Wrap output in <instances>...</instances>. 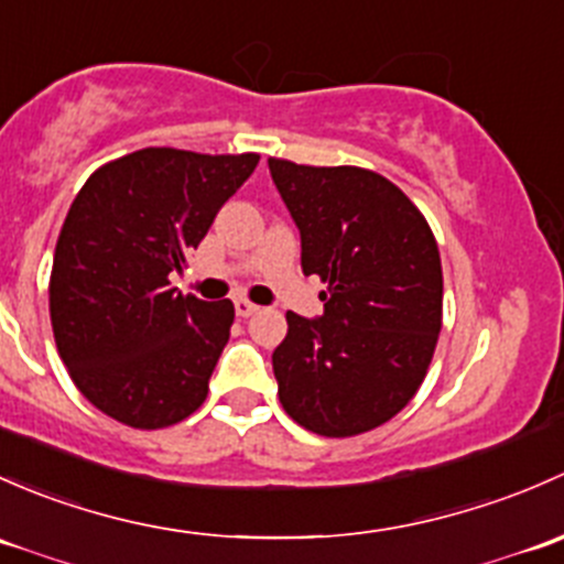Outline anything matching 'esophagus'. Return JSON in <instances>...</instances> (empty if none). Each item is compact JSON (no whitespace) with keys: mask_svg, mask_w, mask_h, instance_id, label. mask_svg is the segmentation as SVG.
<instances>
[{"mask_svg":"<svg viewBox=\"0 0 564 564\" xmlns=\"http://www.w3.org/2000/svg\"><path fill=\"white\" fill-rule=\"evenodd\" d=\"M260 306L258 304H252V301H247V299H236V315L239 317H249V315H254V312H258Z\"/></svg>","mask_w":564,"mask_h":564,"instance_id":"1","label":"esophagus"}]
</instances>
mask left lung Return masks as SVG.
Segmentation results:
<instances>
[{"label": "left lung", "instance_id": "left-lung-1", "mask_svg": "<svg viewBox=\"0 0 564 564\" xmlns=\"http://www.w3.org/2000/svg\"><path fill=\"white\" fill-rule=\"evenodd\" d=\"M301 234V269L328 284L323 317L288 312L280 402L299 426L356 437L408 408L443 328V265L426 217L397 184L356 165L269 160Z\"/></svg>", "mask_w": 564, "mask_h": 564}]
</instances>
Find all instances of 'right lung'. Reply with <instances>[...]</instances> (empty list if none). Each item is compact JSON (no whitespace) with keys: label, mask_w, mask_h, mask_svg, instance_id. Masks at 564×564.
<instances>
[{"label":"right lung","mask_w":564,"mask_h":564,"mask_svg":"<svg viewBox=\"0 0 564 564\" xmlns=\"http://www.w3.org/2000/svg\"><path fill=\"white\" fill-rule=\"evenodd\" d=\"M258 160L152 147L97 167L75 195L51 269V325L78 391L113 421L165 429L206 402L234 304L182 295L167 276Z\"/></svg>","instance_id":"right-lung-1"}]
</instances>
